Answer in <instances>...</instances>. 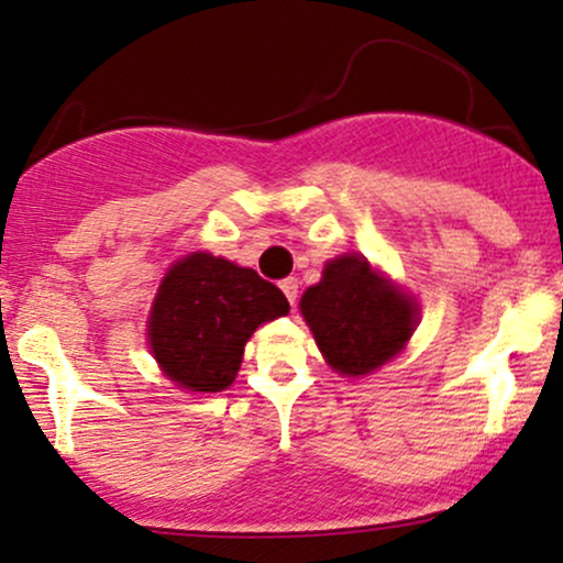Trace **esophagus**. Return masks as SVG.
<instances>
[{"instance_id":"esophagus-1","label":"esophagus","mask_w":563,"mask_h":563,"mask_svg":"<svg viewBox=\"0 0 563 563\" xmlns=\"http://www.w3.org/2000/svg\"><path fill=\"white\" fill-rule=\"evenodd\" d=\"M280 290L286 294L290 307H296V299H299V280H296V277H286V280L280 283Z\"/></svg>"}]
</instances>
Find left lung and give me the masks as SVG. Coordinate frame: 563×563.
Wrapping results in <instances>:
<instances>
[{"instance_id":"1","label":"left lung","mask_w":563,"mask_h":563,"mask_svg":"<svg viewBox=\"0 0 563 563\" xmlns=\"http://www.w3.org/2000/svg\"><path fill=\"white\" fill-rule=\"evenodd\" d=\"M299 309L322 357L341 376H367L402 352L418 325V303L365 256L328 262Z\"/></svg>"}]
</instances>
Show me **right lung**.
Segmentation results:
<instances>
[{
  "instance_id": "1",
  "label": "right lung",
  "mask_w": 563,
  "mask_h": 563,
  "mask_svg": "<svg viewBox=\"0 0 563 563\" xmlns=\"http://www.w3.org/2000/svg\"><path fill=\"white\" fill-rule=\"evenodd\" d=\"M288 309L283 290L254 269L196 251L161 280L147 341L179 389L224 391L241 371L251 333Z\"/></svg>"
}]
</instances>
